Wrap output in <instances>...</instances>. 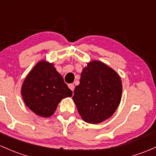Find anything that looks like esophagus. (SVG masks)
<instances>
[{
    "mask_svg": "<svg viewBox=\"0 0 156 156\" xmlns=\"http://www.w3.org/2000/svg\"><path fill=\"white\" fill-rule=\"evenodd\" d=\"M68 87H69V88L72 90V91H73V90H74L75 86H74V84H73V83H70V84L68 85Z\"/></svg>",
    "mask_w": 156,
    "mask_h": 156,
    "instance_id": "esophagus-1",
    "label": "esophagus"
}]
</instances>
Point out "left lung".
I'll return each instance as SVG.
<instances>
[{
	"mask_svg": "<svg viewBox=\"0 0 156 156\" xmlns=\"http://www.w3.org/2000/svg\"><path fill=\"white\" fill-rule=\"evenodd\" d=\"M122 93L121 78L101 61H91L83 68L73 99L80 115L90 124H98L112 116Z\"/></svg>",
	"mask_w": 156,
	"mask_h": 156,
	"instance_id": "8db88e82",
	"label": "left lung"
}]
</instances>
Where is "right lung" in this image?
<instances>
[{
	"label": "right lung",
	"instance_id": "add662e5",
	"mask_svg": "<svg viewBox=\"0 0 156 156\" xmlns=\"http://www.w3.org/2000/svg\"><path fill=\"white\" fill-rule=\"evenodd\" d=\"M21 95L26 105L42 117H49L61 99L72 96L64 78L52 64L40 61L23 81Z\"/></svg>",
	"mask_w": 156,
	"mask_h": 156
}]
</instances>
